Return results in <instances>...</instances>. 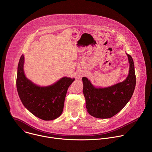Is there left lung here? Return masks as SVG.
Masks as SVG:
<instances>
[{
    "mask_svg": "<svg viewBox=\"0 0 152 152\" xmlns=\"http://www.w3.org/2000/svg\"><path fill=\"white\" fill-rule=\"evenodd\" d=\"M130 64L126 79L107 88H97L88 79L82 77L83 92L88 113L99 118H109L119 113L131 99L136 85L134 63L127 54Z\"/></svg>",
    "mask_w": 152,
    "mask_h": 152,
    "instance_id": "8db88e82",
    "label": "left lung"
}]
</instances>
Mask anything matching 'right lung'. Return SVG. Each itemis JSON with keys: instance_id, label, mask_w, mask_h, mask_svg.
Wrapping results in <instances>:
<instances>
[{"instance_id": "obj_1", "label": "right lung", "mask_w": 152, "mask_h": 152, "mask_svg": "<svg viewBox=\"0 0 152 152\" xmlns=\"http://www.w3.org/2000/svg\"><path fill=\"white\" fill-rule=\"evenodd\" d=\"M24 55L20 57L16 85L19 97L25 107L43 120H52L62 113L65 98L75 79L64 77L52 85L41 87L28 80L23 71Z\"/></svg>"}]
</instances>
